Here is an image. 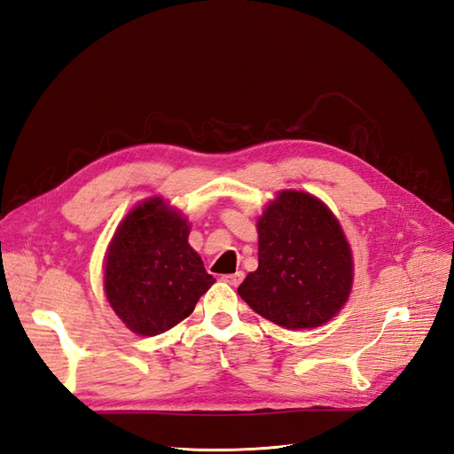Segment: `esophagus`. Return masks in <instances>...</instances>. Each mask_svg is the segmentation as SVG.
I'll list each match as a JSON object with an SVG mask.
<instances>
[{"mask_svg":"<svg viewBox=\"0 0 454 454\" xmlns=\"http://www.w3.org/2000/svg\"><path fill=\"white\" fill-rule=\"evenodd\" d=\"M223 278H224V282L230 284V286H239V284H241L243 278H245V273H243V271H238V273H231V275H224Z\"/></svg>","mask_w":454,"mask_h":454,"instance_id":"esophagus-1","label":"esophagus"}]
</instances>
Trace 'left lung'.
Here are the masks:
<instances>
[{"mask_svg":"<svg viewBox=\"0 0 454 454\" xmlns=\"http://www.w3.org/2000/svg\"><path fill=\"white\" fill-rule=\"evenodd\" d=\"M258 270L238 288L280 327L312 329L344 307L354 260L337 216L309 192L282 191L258 218Z\"/></svg>","mask_w":454,"mask_h":454,"instance_id":"obj_1","label":"left lung"}]
</instances>
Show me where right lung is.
I'll list each match as a JSON object with an SVG mask.
<instances>
[{
    "instance_id": "add662e5",
    "label": "right lung",
    "mask_w": 454,
    "mask_h": 454,
    "mask_svg": "<svg viewBox=\"0 0 454 454\" xmlns=\"http://www.w3.org/2000/svg\"><path fill=\"white\" fill-rule=\"evenodd\" d=\"M191 226L162 198H149L117 226L105 262V292L120 320L155 337L187 317L215 278L189 245Z\"/></svg>"
}]
</instances>
